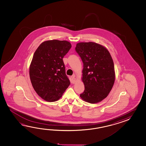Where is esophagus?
Wrapping results in <instances>:
<instances>
[{
	"instance_id": "34e87169",
	"label": "esophagus",
	"mask_w": 146,
	"mask_h": 146,
	"mask_svg": "<svg viewBox=\"0 0 146 146\" xmlns=\"http://www.w3.org/2000/svg\"><path fill=\"white\" fill-rule=\"evenodd\" d=\"M72 84H74L75 82H76V78H75V75L74 74L72 76Z\"/></svg>"
}]
</instances>
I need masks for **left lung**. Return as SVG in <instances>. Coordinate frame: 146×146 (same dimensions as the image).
Listing matches in <instances>:
<instances>
[{
	"mask_svg": "<svg viewBox=\"0 0 146 146\" xmlns=\"http://www.w3.org/2000/svg\"><path fill=\"white\" fill-rule=\"evenodd\" d=\"M75 50L84 63L81 80L85 89L80 96L87 102H100L109 95L115 81L111 55L106 47L92 42L78 43Z\"/></svg>",
	"mask_w": 146,
	"mask_h": 146,
	"instance_id": "8db88e82",
	"label": "left lung"
}]
</instances>
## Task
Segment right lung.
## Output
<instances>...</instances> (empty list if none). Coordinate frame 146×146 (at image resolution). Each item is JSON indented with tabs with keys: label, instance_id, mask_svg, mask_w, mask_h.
Listing matches in <instances>:
<instances>
[{
	"label": "right lung",
	"instance_id": "add662e5",
	"mask_svg": "<svg viewBox=\"0 0 146 146\" xmlns=\"http://www.w3.org/2000/svg\"><path fill=\"white\" fill-rule=\"evenodd\" d=\"M71 47L67 40H46L34 53L29 68L30 80L37 94L47 102L58 100L70 85L62 58Z\"/></svg>",
	"mask_w": 146,
	"mask_h": 146
}]
</instances>
